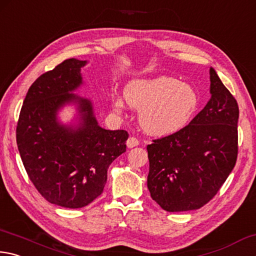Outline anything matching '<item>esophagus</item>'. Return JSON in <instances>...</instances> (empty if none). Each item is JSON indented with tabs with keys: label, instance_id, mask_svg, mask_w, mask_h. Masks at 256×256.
Returning a JSON list of instances; mask_svg holds the SVG:
<instances>
[{
	"label": "esophagus",
	"instance_id": "1",
	"mask_svg": "<svg viewBox=\"0 0 256 256\" xmlns=\"http://www.w3.org/2000/svg\"><path fill=\"white\" fill-rule=\"evenodd\" d=\"M140 145V142H138V140L136 137H129L128 140H127V147L128 148H132V147H136Z\"/></svg>",
	"mask_w": 256,
	"mask_h": 256
}]
</instances>
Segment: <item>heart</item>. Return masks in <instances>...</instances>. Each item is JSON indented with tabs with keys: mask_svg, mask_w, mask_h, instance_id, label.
I'll use <instances>...</instances> for the list:
<instances>
[{
	"mask_svg": "<svg viewBox=\"0 0 256 256\" xmlns=\"http://www.w3.org/2000/svg\"><path fill=\"white\" fill-rule=\"evenodd\" d=\"M126 101L140 110V122L146 132L166 136L189 124L200 104L191 84L170 76L134 80L124 91Z\"/></svg>",
	"mask_w": 256,
	"mask_h": 256,
	"instance_id": "obj_1",
	"label": "heart"
}]
</instances>
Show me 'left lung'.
<instances>
[{
  "label": "left lung",
  "instance_id": "obj_1",
  "mask_svg": "<svg viewBox=\"0 0 256 256\" xmlns=\"http://www.w3.org/2000/svg\"><path fill=\"white\" fill-rule=\"evenodd\" d=\"M212 98L190 124L147 145L152 199L170 212L196 210L212 200L238 153V104L210 68Z\"/></svg>",
  "mask_w": 256,
  "mask_h": 256
}]
</instances>
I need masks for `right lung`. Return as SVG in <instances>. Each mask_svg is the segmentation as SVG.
<instances>
[{
    "mask_svg": "<svg viewBox=\"0 0 256 256\" xmlns=\"http://www.w3.org/2000/svg\"><path fill=\"white\" fill-rule=\"evenodd\" d=\"M86 62L66 60L34 80L28 90L16 124V144L30 181L48 202L82 208L100 196L109 165L126 152V130L98 124L88 98L73 92L82 84ZM79 103L82 124L72 130L58 124L65 102Z\"/></svg>",
    "mask_w": 256,
    "mask_h": 256,
    "instance_id": "1",
    "label": "right lung"
}]
</instances>
